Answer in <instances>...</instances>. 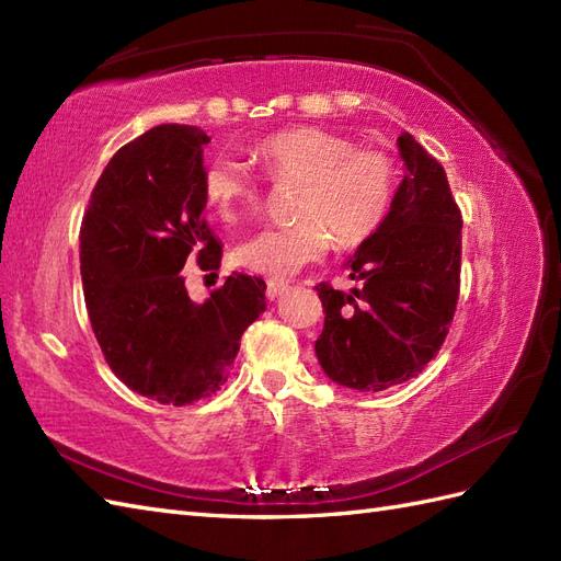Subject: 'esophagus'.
<instances>
[{
  "label": "esophagus",
  "instance_id": "esophagus-1",
  "mask_svg": "<svg viewBox=\"0 0 561 561\" xmlns=\"http://www.w3.org/2000/svg\"><path fill=\"white\" fill-rule=\"evenodd\" d=\"M284 289H287V284L277 282V279H270V282H267V299H270V301L279 299V296L284 294Z\"/></svg>",
  "mask_w": 561,
  "mask_h": 561
}]
</instances>
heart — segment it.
<instances>
[{"mask_svg": "<svg viewBox=\"0 0 561 561\" xmlns=\"http://www.w3.org/2000/svg\"><path fill=\"white\" fill-rule=\"evenodd\" d=\"M253 161L274 185L299 183L287 229H265L236 248L238 265L287 279L337 245L356 248L386 221L398 190V165L380 149L323 127H287L253 147ZM202 197L224 221L260 207V190L241 163L217 157L202 173Z\"/></svg>", "mask_w": 561, "mask_h": 561, "instance_id": "1", "label": "heart"}]
</instances>
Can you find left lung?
Masks as SVG:
<instances>
[{
	"mask_svg": "<svg viewBox=\"0 0 561 561\" xmlns=\"http://www.w3.org/2000/svg\"><path fill=\"white\" fill-rule=\"evenodd\" d=\"M404 178L380 229L350 257V294L318 284L325 325L316 356L335 383L378 392L422 374L438 354L460 291L462 217L448 178L410 133Z\"/></svg>",
	"mask_w": 561,
	"mask_h": 561,
	"instance_id": "1",
	"label": "left lung"
}]
</instances>
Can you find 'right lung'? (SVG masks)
Instances as JSON below:
<instances>
[{"label": "right lung", "instance_id": "1", "mask_svg": "<svg viewBox=\"0 0 561 561\" xmlns=\"http://www.w3.org/2000/svg\"><path fill=\"white\" fill-rule=\"evenodd\" d=\"M193 125H159L105 165L81 221V282L93 335L123 383L161 404L217 392L245 328L265 311L267 284L231 274L205 304L187 296L183 267L219 270L205 221L202 147Z\"/></svg>", "mask_w": 561, "mask_h": 561}]
</instances>
